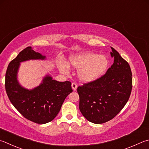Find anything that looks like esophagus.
I'll use <instances>...</instances> for the list:
<instances>
[{
    "instance_id": "34e87169",
    "label": "esophagus",
    "mask_w": 149,
    "mask_h": 149,
    "mask_svg": "<svg viewBox=\"0 0 149 149\" xmlns=\"http://www.w3.org/2000/svg\"><path fill=\"white\" fill-rule=\"evenodd\" d=\"M72 88H73V90L75 91V90H76V89H77V84L75 83H72Z\"/></svg>"
}]
</instances>
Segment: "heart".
Wrapping results in <instances>:
<instances>
[{
	"mask_svg": "<svg viewBox=\"0 0 149 149\" xmlns=\"http://www.w3.org/2000/svg\"><path fill=\"white\" fill-rule=\"evenodd\" d=\"M68 65L78 70L77 77L84 83H90L99 79L106 72L109 60L105 55L93 53H83L70 56ZM61 70L67 73V68L60 64Z\"/></svg>",
	"mask_w": 149,
	"mask_h": 149,
	"instance_id": "b5f03b06",
	"label": "heart"
}]
</instances>
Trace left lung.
<instances>
[{"instance_id":"left-lung-1","label":"left lung","mask_w":149,"mask_h":149,"mask_svg":"<svg viewBox=\"0 0 149 149\" xmlns=\"http://www.w3.org/2000/svg\"><path fill=\"white\" fill-rule=\"evenodd\" d=\"M113 64L96 81L77 87L79 110L86 120L102 124L113 119L128 101L132 74L128 62L111 47Z\"/></svg>"}]
</instances>
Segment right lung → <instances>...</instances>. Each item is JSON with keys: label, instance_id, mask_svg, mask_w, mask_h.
<instances>
[{"label": "right lung", "instance_id": "add662e5", "mask_svg": "<svg viewBox=\"0 0 149 149\" xmlns=\"http://www.w3.org/2000/svg\"><path fill=\"white\" fill-rule=\"evenodd\" d=\"M44 58L31 47H26L9 63L5 77V88L11 103L24 117L37 124L53 120L64 100L73 91L70 81L59 82L49 76L45 77L41 85L31 91L19 85L17 72L21 62Z\"/></svg>", "mask_w": 149, "mask_h": 149}]
</instances>
